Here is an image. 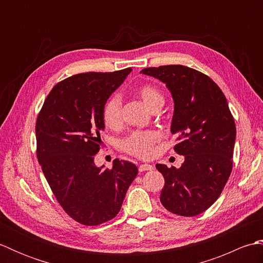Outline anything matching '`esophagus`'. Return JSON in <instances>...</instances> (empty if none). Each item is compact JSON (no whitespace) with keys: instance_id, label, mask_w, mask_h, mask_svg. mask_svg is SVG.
<instances>
[{"instance_id":"obj_1","label":"esophagus","mask_w":263,"mask_h":263,"mask_svg":"<svg viewBox=\"0 0 263 263\" xmlns=\"http://www.w3.org/2000/svg\"><path fill=\"white\" fill-rule=\"evenodd\" d=\"M154 168L153 165L149 164H142L139 166V172H146V171H152Z\"/></svg>"}]
</instances>
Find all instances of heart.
I'll return each mask as SVG.
<instances>
[{
  "label": "heart",
  "instance_id": "b5f03b06",
  "mask_svg": "<svg viewBox=\"0 0 263 263\" xmlns=\"http://www.w3.org/2000/svg\"><path fill=\"white\" fill-rule=\"evenodd\" d=\"M136 93L140 97L150 109L161 107L164 104V96L159 89L152 85L144 83L136 89ZM102 117L104 124L109 128H119L122 124V100L117 95L106 100ZM159 140V135L155 131H136L122 141V148L124 152L138 158H149L154 153V146Z\"/></svg>",
  "mask_w": 263,
  "mask_h": 263
}]
</instances>
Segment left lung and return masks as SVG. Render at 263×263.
<instances>
[{
  "label": "left lung",
  "instance_id": "8db88e82",
  "mask_svg": "<svg viewBox=\"0 0 263 263\" xmlns=\"http://www.w3.org/2000/svg\"><path fill=\"white\" fill-rule=\"evenodd\" d=\"M164 82L174 100L171 132L180 168L157 164L165 178L160 202L178 216L193 217L219 198L233 168L236 127L225 95L208 76L184 65L143 69Z\"/></svg>",
  "mask_w": 263,
  "mask_h": 263
}]
</instances>
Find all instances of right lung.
<instances>
[{"instance_id":"add662e5","label":"right lung","mask_w":263,"mask_h":263,"mask_svg":"<svg viewBox=\"0 0 263 263\" xmlns=\"http://www.w3.org/2000/svg\"><path fill=\"white\" fill-rule=\"evenodd\" d=\"M131 68L66 78L48 93L36 122L37 158L55 198L71 218L97 226L119 214L138 167L115 159L110 170L95 165L100 149L106 100Z\"/></svg>"}]
</instances>
